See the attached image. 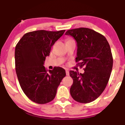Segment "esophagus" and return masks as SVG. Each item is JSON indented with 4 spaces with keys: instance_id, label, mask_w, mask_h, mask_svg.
<instances>
[{
    "instance_id": "obj_1",
    "label": "esophagus",
    "mask_w": 125,
    "mask_h": 125,
    "mask_svg": "<svg viewBox=\"0 0 125 125\" xmlns=\"http://www.w3.org/2000/svg\"><path fill=\"white\" fill-rule=\"evenodd\" d=\"M66 74L67 76L69 75V70L67 69H66Z\"/></svg>"
}]
</instances>
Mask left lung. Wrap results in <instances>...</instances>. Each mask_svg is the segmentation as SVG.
I'll return each mask as SVG.
<instances>
[{
  "mask_svg": "<svg viewBox=\"0 0 125 125\" xmlns=\"http://www.w3.org/2000/svg\"><path fill=\"white\" fill-rule=\"evenodd\" d=\"M66 35L72 36L77 43L76 62L84 72L71 71L73 83L70 89L76 101L87 104L96 99L106 86L113 66V58L109 44L104 36L89 28H81L67 31Z\"/></svg>",
  "mask_w": 125,
  "mask_h": 125,
  "instance_id": "1",
  "label": "left lung"
}]
</instances>
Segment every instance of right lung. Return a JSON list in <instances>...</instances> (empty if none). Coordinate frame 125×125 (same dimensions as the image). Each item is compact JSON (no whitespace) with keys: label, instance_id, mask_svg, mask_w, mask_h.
I'll return each instance as SVG.
<instances>
[{"label":"right lung","instance_id":"right-lung-1","mask_svg":"<svg viewBox=\"0 0 125 125\" xmlns=\"http://www.w3.org/2000/svg\"><path fill=\"white\" fill-rule=\"evenodd\" d=\"M65 30H44L27 33L15 48V69L23 92L31 101L45 104L55 97L58 87L66 76L64 69L54 67L49 72L44 66L51 48Z\"/></svg>","mask_w":125,"mask_h":125}]
</instances>
